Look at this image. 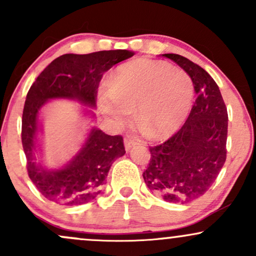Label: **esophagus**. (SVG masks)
I'll list each match as a JSON object with an SVG mask.
<instances>
[{
  "label": "esophagus",
  "mask_w": 256,
  "mask_h": 256,
  "mask_svg": "<svg viewBox=\"0 0 256 256\" xmlns=\"http://www.w3.org/2000/svg\"><path fill=\"white\" fill-rule=\"evenodd\" d=\"M124 144H125V150L128 152L132 148V146H134L137 144V142H136V140H130V138H125Z\"/></svg>",
  "instance_id": "obj_1"
}]
</instances>
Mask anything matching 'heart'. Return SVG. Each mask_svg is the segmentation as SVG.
Returning <instances> with one entry per match:
<instances>
[{
  "label": "heart",
  "instance_id": "b5f03b06",
  "mask_svg": "<svg viewBox=\"0 0 256 256\" xmlns=\"http://www.w3.org/2000/svg\"><path fill=\"white\" fill-rule=\"evenodd\" d=\"M194 98L190 76L172 64L134 60L116 68L98 106L113 124L128 122L134 108L136 122L152 137H165L184 122Z\"/></svg>",
  "mask_w": 256,
  "mask_h": 256
}]
</instances>
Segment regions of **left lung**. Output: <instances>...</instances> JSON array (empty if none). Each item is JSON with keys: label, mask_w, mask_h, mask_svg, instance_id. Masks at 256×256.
Wrapping results in <instances>:
<instances>
[{"label": "left lung", "mask_w": 256, "mask_h": 256, "mask_svg": "<svg viewBox=\"0 0 256 256\" xmlns=\"http://www.w3.org/2000/svg\"><path fill=\"white\" fill-rule=\"evenodd\" d=\"M192 78L196 101L185 124L160 146H149L143 172L146 186L164 201L189 204L212 186L226 160L228 110L219 86L198 64L178 54H164Z\"/></svg>", "instance_id": "1"}]
</instances>
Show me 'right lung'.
<instances>
[{
    "label": "right lung",
    "instance_id": "obj_1",
    "mask_svg": "<svg viewBox=\"0 0 256 256\" xmlns=\"http://www.w3.org/2000/svg\"><path fill=\"white\" fill-rule=\"evenodd\" d=\"M130 50H104L91 54H64L52 61L31 85L22 112V142L28 177L49 201L79 206L96 198L106 184L116 158L125 154L122 136H110L91 128L82 148L61 168L49 170L37 162L38 134L42 132L40 113L50 100H74L89 108L96 107V94L104 72L116 64L134 56ZM85 113L91 118L94 112Z\"/></svg>",
    "mask_w": 256,
    "mask_h": 256
}]
</instances>
